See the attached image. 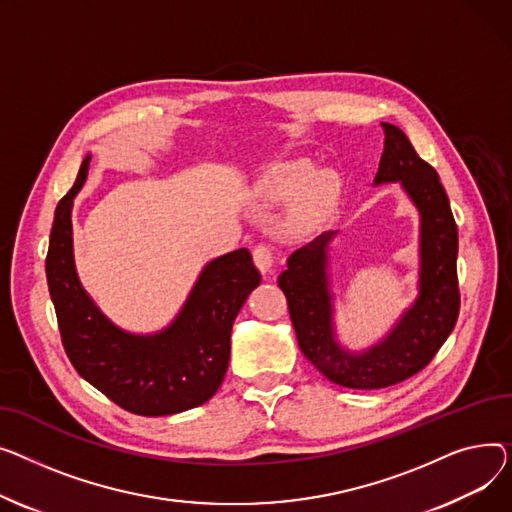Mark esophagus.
Here are the masks:
<instances>
[{
  "label": "esophagus",
  "mask_w": 512,
  "mask_h": 512,
  "mask_svg": "<svg viewBox=\"0 0 512 512\" xmlns=\"http://www.w3.org/2000/svg\"><path fill=\"white\" fill-rule=\"evenodd\" d=\"M252 256H254V264L258 266L260 273H268L270 266H273V262H275V260H273V248L266 246V244H258V246L254 248Z\"/></svg>",
  "instance_id": "1"
}]
</instances>
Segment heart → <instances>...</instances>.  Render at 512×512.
<instances>
[{
	"label": "heart",
	"mask_w": 512,
	"mask_h": 512,
	"mask_svg": "<svg viewBox=\"0 0 512 512\" xmlns=\"http://www.w3.org/2000/svg\"><path fill=\"white\" fill-rule=\"evenodd\" d=\"M262 200L281 204L291 200L283 217V233L304 239L318 233L333 217L339 204L341 184L333 171L314 175L308 161H289L268 169L256 186Z\"/></svg>",
	"instance_id": "b5f03b06"
}]
</instances>
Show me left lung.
<instances>
[{
	"instance_id": "obj_1",
	"label": "left lung",
	"mask_w": 512,
	"mask_h": 512,
	"mask_svg": "<svg viewBox=\"0 0 512 512\" xmlns=\"http://www.w3.org/2000/svg\"><path fill=\"white\" fill-rule=\"evenodd\" d=\"M384 150L374 184L399 182L419 210V295L386 339L364 353L345 351L333 324L328 281V244L337 231H324L295 250L279 277L308 362L330 382L355 390H376L424 370L459 318L457 252L459 233L448 196L432 165L415 153L403 130L382 124Z\"/></svg>"
}]
</instances>
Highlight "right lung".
Returning a JSON list of instances; mask_svg holds the SVG:
<instances>
[{
  "mask_svg": "<svg viewBox=\"0 0 512 512\" xmlns=\"http://www.w3.org/2000/svg\"><path fill=\"white\" fill-rule=\"evenodd\" d=\"M90 155L59 200L45 273L59 335L76 372L122 409L173 415L213 397L227 372L231 326L260 273L246 248L208 262L175 320L155 335L115 326L82 289L72 250V204L86 182Z\"/></svg>",
  "mask_w": 512,
  "mask_h": 512,
  "instance_id": "obj_1",
  "label": "right lung"
}]
</instances>
